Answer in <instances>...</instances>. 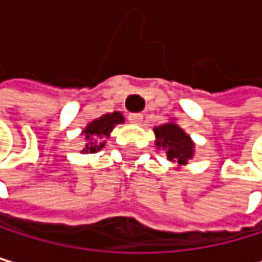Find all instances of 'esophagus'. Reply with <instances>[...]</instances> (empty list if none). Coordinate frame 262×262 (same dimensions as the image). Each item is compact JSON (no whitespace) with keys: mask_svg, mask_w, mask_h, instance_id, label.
<instances>
[{"mask_svg":"<svg viewBox=\"0 0 262 262\" xmlns=\"http://www.w3.org/2000/svg\"><path fill=\"white\" fill-rule=\"evenodd\" d=\"M128 121L134 122V124H140L143 121V115L141 113H130L128 115Z\"/></svg>","mask_w":262,"mask_h":262,"instance_id":"obj_1","label":"esophagus"}]
</instances>
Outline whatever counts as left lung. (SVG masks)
<instances>
[{
	"mask_svg": "<svg viewBox=\"0 0 262 262\" xmlns=\"http://www.w3.org/2000/svg\"><path fill=\"white\" fill-rule=\"evenodd\" d=\"M154 134L157 137V147L166 150V159L171 162H178L179 165H185L188 159L193 156V143L184 130L169 122L154 128Z\"/></svg>",
	"mask_w": 262,
	"mask_h": 262,
	"instance_id": "1",
	"label": "left lung"
}]
</instances>
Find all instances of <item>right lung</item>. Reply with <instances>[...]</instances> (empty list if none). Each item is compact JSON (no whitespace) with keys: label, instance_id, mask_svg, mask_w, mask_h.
Masks as SVG:
<instances>
[{"label":"right lung","instance_id":"right-lung-1","mask_svg":"<svg viewBox=\"0 0 262 262\" xmlns=\"http://www.w3.org/2000/svg\"><path fill=\"white\" fill-rule=\"evenodd\" d=\"M124 122V118L121 113L115 112V113H108L100 116L99 119L93 121L91 124H88V127L84 128V149L83 152H97L100 150V147H103V138L110 135V132L115 128L116 124Z\"/></svg>","mask_w":262,"mask_h":262}]
</instances>
